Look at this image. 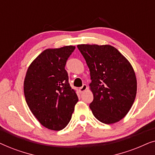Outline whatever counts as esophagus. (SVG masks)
<instances>
[{"label": "esophagus", "mask_w": 155, "mask_h": 155, "mask_svg": "<svg viewBox=\"0 0 155 155\" xmlns=\"http://www.w3.org/2000/svg\"><path fill=\"white\" fill-rule=\"evenodd\" d=\"M87 89V86L86 85V84H83V85H82L81 87H80V89H79V90H80V93H82V92H84V91H85Z\"/></svg>", "instance_id": "34e87169"}]
</instances>
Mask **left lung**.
<instances>
[{
  "mask_svg": "<svg viewBox=\"0 0 155 155\" xmlns=\"http://www.w3.org/2000/svg\"><path fill=\"white\" fill-rule=\"evenodd\" d=\"M78 48L90 71L93 115L103 124L119 121L136 97L137 80L132 65L111 45L80 44Z\"/></svg>",
  "mask_w": 155,
  "mask_h": 155,
  "instance_id": "left-lung-1",
  "label": "left lung"
}]
</instances>
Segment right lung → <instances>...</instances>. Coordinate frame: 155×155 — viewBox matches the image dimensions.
<instances>
[{
    "mask_svg": "<svg viewBox=\"0 0 155 155\" xmlns=\"http://www.w3.org/2000/svg\"><path fill=\"white\" fill-rule=\"evenodd\" d=\"M75 46L47 48L32 61L24 81L28 107L46 128L61 130L68 124L78 97L68 82L66 61Z\"/></svg>",
    "mask_w": 155,
    "mask_h": 155,
    "instance_id": "obj_1",
    "label": "right lung"
}]
</instances>
